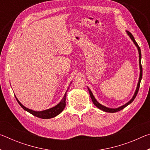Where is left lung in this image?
<instances>
[{
  "label": "left lung",
  "mask_w": 150,
  "mask_h": 150,
  "mask_svg": "<svg viewBox=\"0 0 150 150\" xmlns=\"http://www.w3.org/2000/svg\"><path fill=\"white\" fill-rule=\"evenodd\" d=\"M126 32H127V34H128V35H129V36H130L131 40L133 41L134 44L136 45V46L137 47V48H138V53H139V69H140V73H139V81H138V85H137L135 93H134V94L133 97L131 98V100H130V101H128V102L127 103H126L125 105L121 106H120V107L116 108H110L106 107V106L102 105H101V104H100L99 103H98V101L96 100V98H95V96H93V94L92 92H91V91L89 89V88L88 87V93H89V95H90V96H91V99H92V101H93V103L94 105H95L97 108L100 109L101 110L106 112H112H112H118V111H120V110H122V109H124V108L126 107V106H128V105H130V103H132L133 100H134V98H136L137 94H138V91H139V85H140V82H141V80H142V64H141L142 54H141L140 47H139V45H138V44H137V42H136L135 39H134L133 35L131 33H130V32H128V31H126Z\"/></svg>",
  "instance_id": "left-lung-1"
}]
</instances>
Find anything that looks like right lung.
Returning a JSON list of instances; mask_svg holds the SVG:
<instances>
[{
	"label": "right lung",
	"instance_id": "1",
	"mask_svg": "<svg viewBox=\"0 0 150 150\" xmlns=\"http://www.w3.org/2000/svg\"><path fill=\"white\" fill-rule=\"evenodd\" d=\"M67 91L68 89L67 90V91H66V93H65L64 96H63L62 100L60 101L59 104H57L56 106H54V107L47 109V110H42V111H34L33 110H30V109L26 107H25V106L24 105H22L21 103L18 100V98H16V96H15V97H16L18 103L19 105L21 106V107L23 108L24 110L32 114V115L36 116V117H38L42 119H48V118H54L55 116H57L63 110V109H64L65 106L66 93H67Z\"/></svg>",
	"mask_w": 150,
	"mask_h": 150
}]
</instances>
